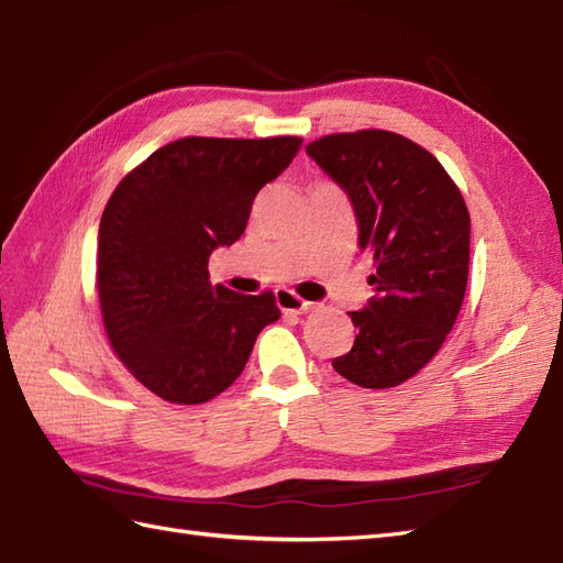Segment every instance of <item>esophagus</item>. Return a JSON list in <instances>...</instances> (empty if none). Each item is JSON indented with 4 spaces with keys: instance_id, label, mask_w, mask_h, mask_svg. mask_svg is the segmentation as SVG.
I'll use <instances>...</instances> for the list:
<instances>
[{
    "instance_id": "34e87169",
    "label": "esophagus",
    "mask_w": 563,
    "mask_h": 563,
    "mask_svg": "<svg viewBox=\"0 0 563 563\" xmlns=\"http://www.w3.org/2000/svg\"><path fill=\"white\" fill-rule=\"evenodd\" d=\"M276 299H278V307L285 313H305V311L311 309V302H307V299L299 297L295 290H287V287H280V290H276Z\"/></svg>"
}]
</instances>
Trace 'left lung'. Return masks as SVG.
<instances>
[{
    "instance_id": "8db88e82",
    "label": "left lung",
    "mask_w": 563,
    "mask_h": 563,
    "mask_svg": "<svg viewBox=\"0 0 563 563\" xmlns=\"http://www.w3.org/2000/svg\"><path fill=\"white\" fill-rule=\"evenodd\" d=\"M307 153L347 191L360 250L374 258V297L350 311L355 345L333 369L362 388L400 386L434 360L463 307V194L427 148L386 129L321 136Z\"/></svg>"
}]
</instances>
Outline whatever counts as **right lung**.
I'll list each match as a JSON object with an SVG mask.
<instances>
[{
    "mask_svg": "<svg viewBox=\"0 0 563 563\" xmlns=\"http://www.w3.org/2000/svg\"><path fill=\"white\" fill-rule=\"evenodd\" d=\"M302 139L187 136L151 153L100 218L98 297L114 355L151 394L201 405L234 384L276 295L208 280V258L240 240L258 189L292 163Z\"/></svg>",
    "mask_w": 563,
    "mask_h": 563,
    "instance_id": "add662e5",
    "label": "right lung"
}]
</instances>
